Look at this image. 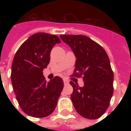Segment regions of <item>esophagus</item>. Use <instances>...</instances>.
Wrapping results in <instances>:
<instances>
[{
    "label": "esophagus",
    "mask_w": 131,
    "mask_h": 131,
    "mask_svg": "<svg viewBox=\"0 0 131 131\" xmlns=\"http://www.w3.org/2000/svg\"><path fill=\"white\" fill-rule=\"evenodd\" d=\"M63 81H64V84L67 85V84H69V81L67 80H66V79H63Z\"/></svg>",
    "instance_id": "1"
}]
</instances>
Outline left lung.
<instances>
[{"mask_svg":"<svg viewBox=\"0 0 131 131\" xmlns=\"http://www.w3.org/2000/svg\"><path fill=\"white\" fill-rule=\"evenodd\" d=\"M75 56V69L72 75L83 77L84 86L70 82L73 92L71 99L80 116L94 120L100 118L110 105L114 93V73L105 49L85 35H60Z\"/></svg>","mask_w":131,"mask_h":131,"instance_id":"8db88e82","label":"left lung"}]
</instances>
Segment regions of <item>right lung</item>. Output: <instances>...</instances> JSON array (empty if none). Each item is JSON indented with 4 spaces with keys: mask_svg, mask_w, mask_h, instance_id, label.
<instances>
[{
    "mask_svg": "<svg viewBox=\"0 0 131 131\" xmlns=\"http://www.w3.org/2000/svg\"><path fill=\"white\" fill-rule=\"evenodd\" d=\"M60 43L56 35L35 33L21 44L13 58L11 83L19 107L28 116L47 117L57 105L63 80L56 76L47 82L43 71L49 63L53 47Z\"/></svg>",
    "mask_w": 131,
    "mask_h": 131,
    "instance_id": "add662e5",
    "label": "right lung"
}]
</instances>
